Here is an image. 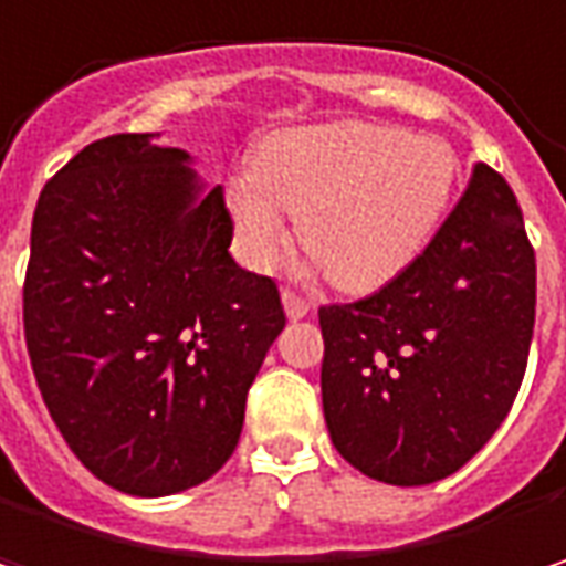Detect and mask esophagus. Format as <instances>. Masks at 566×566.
<instances>
[{
    "mask_svg": "<svg viewBox=\"0 0 566 566\" xmlns=\"http://www.w3.org/2000/svg\"><path fill=\"white\" fill-rule=\"evenodd\" d=\"M282 304H284V313L291 316V319H304L310 313V301L307 297H301L297 291H291V287H284L282 291Z\"/></svg>",
    "mask_w": 566,
    "mask_h": 566,
    "instance_id": "esophagus-1",
    "label": "esophagus"
}]
</instances>
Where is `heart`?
I'll list each match as a JSON object with an SVG mask.
<instances>
[{"label": "heart", "instance_id": "1", "mask_svg": "<svg viewBox=\"0 0 566 566\" xmlns=\"http://www.w3.org/2000/svg\"><path fill=\"white\" fill-rule=\"evenodd\" d=\"M459 160L437 138L367 123L269 136L253 177L228 184L240 253L253 269L284 256L297 214L310 256L345 291H374L424 250L453 199Z\"/></svg>", "mask_w": 566, "mask_h": 566}]
</instances>
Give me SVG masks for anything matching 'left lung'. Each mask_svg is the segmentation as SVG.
<instances>
[{"label":"left lung","instance_id":"1","mask_svg":"<svg viewBox=\"0 0 566 566\" xmlns=\"http://www.w3.org/2000/svg\"><path fill=\"white\" fill-rule=\"evenodd\" d=\"M532 326L535 250L523 211L504 177L475 164L421 256L377 294L319 307L335 450L399 488L459 472L513 406Z\"/></svg>","mask_w":566,"mask_h":566}]
</instances>
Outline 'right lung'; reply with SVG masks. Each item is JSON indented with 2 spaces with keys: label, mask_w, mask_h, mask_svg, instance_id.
<instances>
[{
  "label": "right lung",
  "mask_w": 566,
  "mask_h": 566,
  "mask_svg": "<svg viewBox=\"0 0 566 566\" xmlns=\"http://www.w3.org/2000/svg\"><path fill=\"white\" fill-rule=\"evenodd\" d=\"M155 133L91 142L43 186L24 338L69 450L123 494L164 497L237 450L247 392L284 329L279 284L228 253L221 186Z\"/></svg>",
  "instance_id": "1"
}]
</instances>
